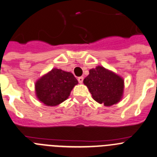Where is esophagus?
Instances as JSON below:
<instances>
[{
	"instance_id": "esophagus-1",
	"label": "esophagus",
	"mask_w": 157,
	"mask_h": 157,
	"mask_svg": "<svg viewBox=\"0 0 157 157\" xmlns=\"http://www.w3.org/2000/svg\"><path fill=\"white\" fill-rule=\"evenodd\" d=\"M77 80H78V82L80 83H83V77H78V79H77Z\"/></svg>"
}]
</instances>
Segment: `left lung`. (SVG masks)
Listing matches in <instances>:
<instances>
[{"label":"left lung","mask_w":157,"mask_h":157,"mask_svg":"<svg viewBox=\"0 0 157 157\" xmlns=\"http://www.w3.org/2000/svg\"><path fill=\"white\" fill-rule=\"evenodd\" d=\"M83 83L89 89L93 99L106 106L117 104L124 96V78L102 66L90 70Z\"/></svg>","instance_id":"left-lung-1"}]
</instances>
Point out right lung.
Wrapping results in <instances>:
<instances>
[{
	"label": "right lung",
	"instance_id": "add662e5",
	"mask_svg": "<svg viewBox=\"0 0 157 157\" xmlns=\"http://www.w3.org/2000/svg\"><path fill=\"white\" fill-rule=\"evenodd\" d=\"M78 83L74 74L53 68L35 83V94L38 100L48 106H55L69 97L73 88Z\"/></svg>",
	"mask_w": 157,
	"mask_h": 157
}]
</instances>
